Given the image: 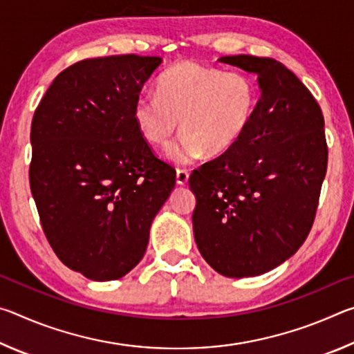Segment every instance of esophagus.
Returning <instances> with one entry per match:
<instances>
[{"label": "esophagus", "instance_id": "1", "mask_svg": "<svg viewBox=\"0 0 354 354\" xmlns=\"http://www.w3.org/2000/svg\"><path fill=\"white\" fill-rule=\"evenodd\" d=\"M187 181H189V171L184 169H178L176 170V183L179 185H184V184H187Z\"/></svg>", "mask_w": 354, "mask_h": 354}]
</instances>
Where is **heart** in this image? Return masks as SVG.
Returning a JSON list of instances; mask_svg holds the SVG:
<instances>
[{
	"instance_id": "obj_1",
	"label": "heart",
	"mask_w": 354,
	"mask_h": 354,
	"mask_svg": "<svg viewBox=\"0 0 354 354\" xmlns=\"http://www.w3.org/2000/svg\"><path fill=\"white\" fill-rule=\"evenodd\" d=\"M259 87L242 71H225L198 62H179L160 76L158 93H140L134 122L143 139L167 147L181 120L183 139L169 156L187 164L234 148L253 122Z\"/></svg>"
}]
</instances>
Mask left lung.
Wrapping results in <instances>:
<instances>
[{"mask_svg":"<svg viewBox=\"0 0 354 354\" xmlns=\"http://www.w3.org/2000/svg\"><path fill=\"white\" fill-rule=\"evenodd\" d=\"M218 61L256 73L262 92L237 145L192 171L194 234L215 272L257 277L295 254L314 225L328 167L325 120L308 87L274 59Z\"/></svg>","mask_w":354,"mask_h":354,"instance_id":"8db88e82","label":"left lung"}]
</instances>
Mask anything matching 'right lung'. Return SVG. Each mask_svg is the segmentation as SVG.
<instances>
[{"instance_id":"1","label":"right lung","mask_w":354,"mask_h":354,"mask_svg":"<svg viewBox=\"0 0 354 354\" xmlns=\"http://www.w3.org/2000/svg\"><path fill=\"white\" fill-rule=\"evenodd\" d=\"M162 59H84L56 76L34 112L29 185L41 230L71 270L118 279L145 254L176 171L153 153L134 103Z\"/></svg>"}]
</instances>
